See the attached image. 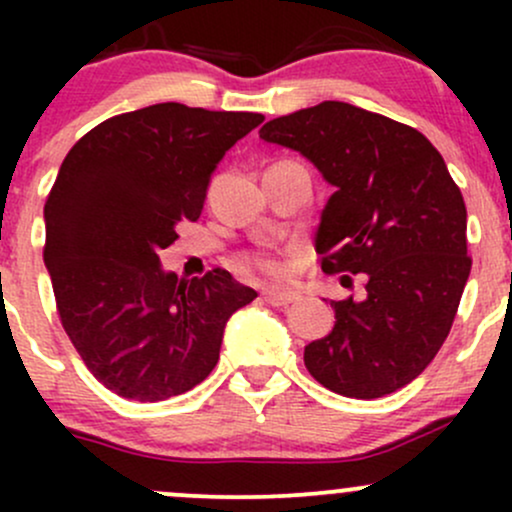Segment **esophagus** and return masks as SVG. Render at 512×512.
Listing matches in <instances>:
<instances>
[{
	"label": "esophagus",
	"mask_w": 512,
	"mask_h": 512,
	"mask_svg": "<svg viewBox=\"0 0 512 512\" xmlns=\"http://www.w3.org/2000/svg\"><path fill=\"white\" fill-rule=\"evenodd\" d=\"M262 298L269 305H276V308H281V305L296 303L301 296H298V291H291V289H264Z\"/></svg>",
	"instance_id": "1"
}]
</instances>
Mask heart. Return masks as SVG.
<instances>
[{
  "instance_id": "heart-1",
  "label": "heart",
  "mask_w": 512,
  "mask_h": 512,
  "mask_svg": "<svg viewBox=\"0 0 512 512\" xmlns=\"http://www.w3.org/2000/svg\"><path fill=\"white\" fill-rule=\"evenodd\" d=\"M240 267L262 276H284L286 262L284 252L279 250H250L240 255Z\"/></svg>"
}]
</instances>
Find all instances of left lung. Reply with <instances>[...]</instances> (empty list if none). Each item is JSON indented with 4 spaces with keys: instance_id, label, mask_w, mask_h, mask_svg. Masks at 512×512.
Segmentation results:
<instances>
[{
    "instance_id": "1",
    "label": "left lung",
    "mask_w": 512,
    "mask_h": 512,
    "mask_svg": "<svg viewBox=\"0 0 512 512\" xmlns=\"http://www.w3.org/2000/svg\"><path fill=\"white\" fill-rule=\"evenodd\" d=\"M260 137L301 151L334 185L315 236L322 272L366 279L361 301H332L337 322L305 346L308 373L354 399L409 385L448 339L472 269L467 207L443 156L419 129L339 101L269 120Z\"/></svg>"
}]
</instances>
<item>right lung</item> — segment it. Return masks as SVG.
<instances>
[{"instance_id": "1", "label": "right lung", "mask_w": 512, "mask_h": 512, "mask_svg": "<svg viewBox=\"0 0 512 512\" xmlns=\"http://www.w3.org/2000/svg\"><path fill=\"white\" fill-rule=\"evenodd\" d=\"M264 115L158 103L110 117L64 158L45 202L57 315L98 383L163 402L202 383L223 327L257 296L216 267L161 272L158 252L199 219L216 163Z\"/></svg>"}]
</instances>
